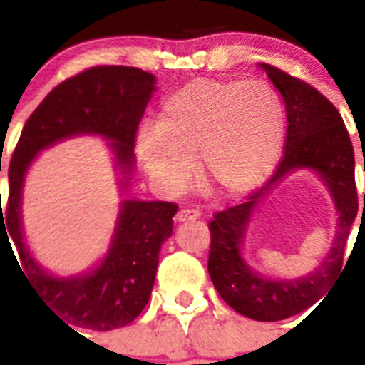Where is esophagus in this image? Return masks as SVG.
Returning <instances> with one entry per match:
<instances>
[{"label":"esophagus","instance_id":"obj_1","mask_svg":"<svg viewBox=\"0 0 365 365\" xmlns=\"http://www.w3.org/2000/svg\"><path fill=\"white\" fill-rule=\"evenodd\" d=\"M201 217V212L195 210V208H180L175 214V221L185 222V221H195V219Z\"/></svg>","mask_w":365,"mask_h":365}]
</instances>
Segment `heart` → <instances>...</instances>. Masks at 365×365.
<instances>
[{"label":"heart","instance_id":"heart-1","mask_svg":"<svg viewBox=\"0 0 365 365\" xmlns=\"http://www.w3.org/2000/svg\"><path fill=\"white\" fill-rule=\"evenodd\" d=\"M285 104L263 82L193 80L168 95L157 124L137 135L146 172L179 188L197 155L201 185L221 197H237L270 175L285 143Z\"/></svg>","mask_w":365,"mask_h":365}]
</instances>
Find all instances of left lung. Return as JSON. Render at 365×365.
<instances>
[{
    "mask_svg": "<svg viewBox=\"0 0 365 365\" xmlns=\"http://www.w3.org/2000/svg\"><path fill=\"white\" fill-rule=\"evenodd\" d=\"M267 76L282 93L287 111L283 157L272 177L240 205L215 212L208 222L210 254L208 272L221 298L235 312L257 322H278L314 305L344 269V252L356 212L359 193L354 182V151L341 115L316 87L263 63ZM294 167H312L324 177L341 212L334 248L314 273L299 280L272 282L259 279L244 265L239 254L253 206L283 175ZM365 208V195H364Z\"/></svg>",
    "mask_w": 365,
    "mask_h": 365,
    "instance_id": "1",
    "label": "left lung"
}]
</instances>
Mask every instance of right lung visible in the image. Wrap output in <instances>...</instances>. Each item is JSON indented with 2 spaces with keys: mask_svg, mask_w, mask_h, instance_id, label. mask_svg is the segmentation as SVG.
Returning <instances> with one entry per match:
<instances>
[{
  "mask_svg": "<svg viewBox=\"0 0 365 365\" xmlns=\"http://www.w3.org/2000/svg\"><path fill=\"white\" fill-rule=\"evenodd\" d=\"M153 91L155 76L143 69L89 67L58 83L41 100L25 122L12 153L9 199L5 208L0 206V234L9 232L6 237L16 247L19 270L24 269L21 272L31 287L67 327L111 331L131 324L143 312L153 289L160 245L172 235L179 206L166 201H125L102 265L82 278L58 279L34 263L24 243L19 197L25 172L43 148L73 135L96 133L113 140L118 164L130 173L138 124Z\"/></svg>",
  "mask_w": 365,
  "mask_h": 365,
  "instance_id": "1",
  "label": "right lung"
}]
</instances>
